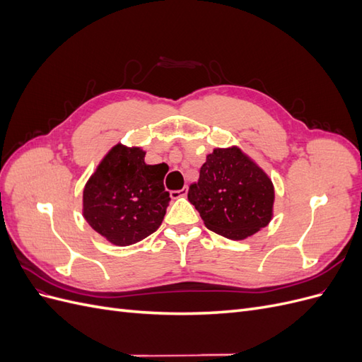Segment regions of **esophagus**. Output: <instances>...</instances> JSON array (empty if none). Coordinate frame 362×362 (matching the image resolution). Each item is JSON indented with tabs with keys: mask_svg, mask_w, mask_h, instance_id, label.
<instances>
[{
	"mask_svg": "<svg viewBox=\"0 0 362 362\" xmlns=\"http://www.w3.org/2000/svg\"><path fill=\"white\" fill-rule=\"evenodd\" d=\"M187 192L189 189L184 187L181 190H175V192H170V198L172 199H178V198H184V196H187Z\"/></svg>",
	"mask_w": 362,
	"mask_h": 362,
	"instance_id": "34e87169",
	"label": "esophagus"
}]
</instances>
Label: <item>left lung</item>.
I'll return each mask as SVG.
<instances>
[{"label":"left lung","instance_id":"left-lung-1","mask_svg":"<svg viewBox=\"0 0 362 362\" xmlns=\"http://www.w3.org/2000/svg\"><path fill=\"white\" fill-rule=\"evenodd\" d=\"M189 201L210 231L245 240L269 225L275 189L255 161L237 148H216L206 156Z\"/></svg>","mask_w":362,"mask_h":362}]
</instances>
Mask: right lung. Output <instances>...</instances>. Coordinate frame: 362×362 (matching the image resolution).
Here are the masks:
<instances>
[{"instance_id": "right-lung-1", "label": "right lung", "mask_w": 362, "mask_h": 362, "mask_svg": "<svg viewBox=\"0 0 362 362\" xmlns=\"http://www.w3.org/2000/svg\"><path fill=\"white\" fill-rule=\"evenodd\" d=\"M146 152L117 144L98 164L83 190V216L116 246H129L156 233L169 205L166 164H146Z\"/></svg>"}]
</instances>
